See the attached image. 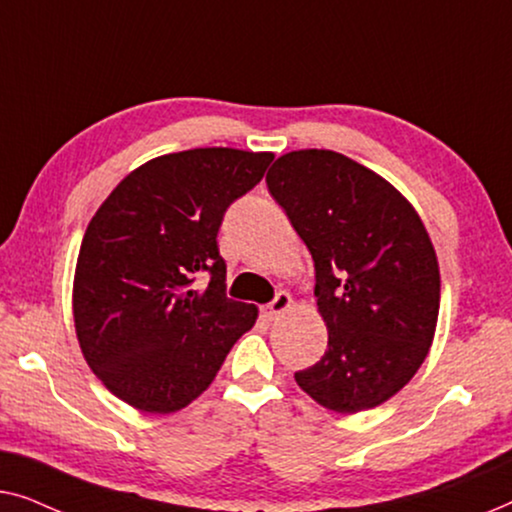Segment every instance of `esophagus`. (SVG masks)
Masks as SVG:
<instances>
[{
	"mask_svg": "<svg viewBox=\"0 0 512 512\" xmlns=\"http://www.w3.org/2000/svg\"><path fill=\"white\" fill-rule=\"evenodd\" d=\"M291 303H293V300H291L289 293H286V291H279L277 296L272 298L268 305H265V317H268V319H277L279 314L289 310Z\"/></svg>",
	"mask_w": 512,
	"mask_h": 512,
	"instance_id": "obj_1",
	"label": "esophagus"
}]
</instances>
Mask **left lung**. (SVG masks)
<instances>
[{"mask_svg": "<svg viewBox=\"0 0 512 512\" xmlns=\"http://www.w3.org/2000/svg\"><path fill=\"white\" fill-rule=\"evenodd\" d=\"M268 191L314 261L328 349L298 387L328 410L389 401L422 366L440 307V272L422 219L389 181L326 149L291 151Z\"/></svg>", "mask_w": 512, "mask_h": 512, "instance_id": "obj_1", "label": "left lung"}]
</instances>
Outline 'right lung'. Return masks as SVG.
I'll use <instances>...</instances> for the list:
<instances>
[{"instance_id": "1", "label": "right lung", "mask_w": 512, "mask_h": 512, "mask_svg": "<svg viewBox=\"0 0 512 512\" xmlns=\"http://www.w3.org/2000/svg\"><path fill=\"white\" fill-rule=\"evenodd\" d=\"M272 158L223 146L167 153L130 172L88 223L74 275L76 338L104 387L132 408H186L256 324L254 305L226 296L216 235ZM200 271L205 292L190 289Z\"/></svg>"}]
</instances>
